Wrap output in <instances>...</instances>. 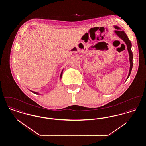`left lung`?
Segmentation results:
<instances>
[{
    "instance_id": "8db88e82",
    "label": "left lung",
    "mask_w": 146,
    "mask_h": 146,
    "mask_svg": "<svg viewBox=\"0 0 146 146\" xmlns=\"http://www.w3.org/2000/svg\"><path fill=\"white\" fill-rule=\"evenodd\" d=\"M114 28H116L117 29V30L114 31V32L116 33V35H117L120 38H121L124 42H125V44H126L127 48V50H128L129 54V60H130V70H129V75H128L127 78L126 79V80H127L128 79V78L130 76V73L131 72V70H132V66H133V62H132L133 55H132V51H131L132 44H131V42H130V40L128 38L127 35L125 33V32L124 31L121 30V28L118 27L117 26H114Z\"/></svg>"
}]
</instances>
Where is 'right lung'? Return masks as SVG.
I'll return each mask as SVG.
<instances>
[{"mask_svg":"<svg viewBox=\"0 0 146 146\" xmlns=\"http://www.w3.org/2000/svg\"><path fill=\"white\" fill-rule=\"evenodd\" d=\"M63 70H62V72H61V75H60V79H61L62 76ZM32 91V92H33V93L35 94H36V95H38V94H39V93H38V92H35V91Z\"/></svg>","mask_w":146,"mask_h":146,"instance_id":"add662e5","label":"right lung"}]
</instances>
